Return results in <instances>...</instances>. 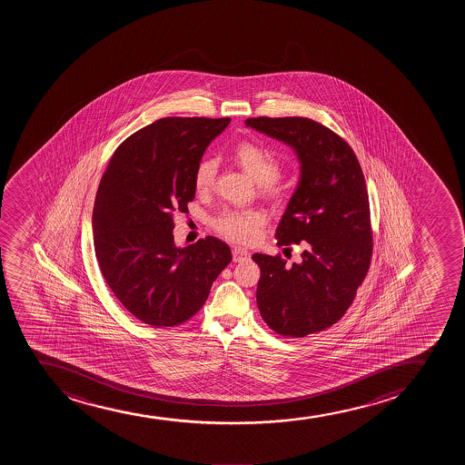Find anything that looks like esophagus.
<instances>
[{
    "label": "esophagus",
    "mask_w": 465,
    "mask_h": 465,
    "mask_svg": "<svg viewBox=\"0 0 465 465\" xmlns=\"http://www.w3.org/2000/svg\"><path fill=\"white\" fill-rule=\"evenodd\" d=\"M232 259H234V262L248 261V259H250V252H246L245 248L234 246V248H232Z\"/></svg>",
    "instance_id": "34e87169"
}]
</instances>
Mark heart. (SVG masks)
Returning <instances> with one entry per match:
<instances>
[{"instance_id": "1", "label": "heart", "mask_w": 465, "mask_h": 465, "mask_svg": "<svg viewBox=\"0 0 465 465\" xmlns=\"http://www.w3.org/2000/svg\"><path fill=\"white\" fill-rule=\"evenodd\" d=\"M232 156L235 163L261 184L262 193L270 197L281 195V189L276 184L281 175V163L272 152L252 143H241L235 145ZM215 161L211 158L200 161L193 173L197 193H209L215 183ZM267 220V213L261 209H224L213 220V228L226 239L248 245L259 239Z\"/></svg>"}]
</instances>
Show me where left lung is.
Wrapping results in <instances>:
<instances>
[{"instance_id":"8db88e82","label":"left lung","mask_w":465,"mask_h":465,"mask_svg":"<svg viewBox=\"0 0 465 465\" xmlns=\"http://www.w3.org/2000/svg\"><path fill=\"white\" fill-rule=\"evenodd\" d=\"M246 127L290 145L301 163L276 237L301 245L302 262L252 254L257 307L270 329L302 338L341 320L368 274L372 230L363 171L346 141L309 118H250Z\"/></svg>"}]
</instances>
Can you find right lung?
<instances>
[{"label": "right lung", "instance_id": "right-lung-1", "mask_svg": "<svg viewBox=\"0 0 465 465\" xmlns=\"http://www.w3.org/2000/svg\"><path fill=\"white\" fill-rule=\"evenodd\" d=\"M230 118H163L114 150L93 209L94 252L104 279L144 324L173 327L203 307L230 263V246L208 235L173 242V215L195 197L193 173Z\"/></svg>", "mask_w": 465, "mask_h": 465}]
</instances>
